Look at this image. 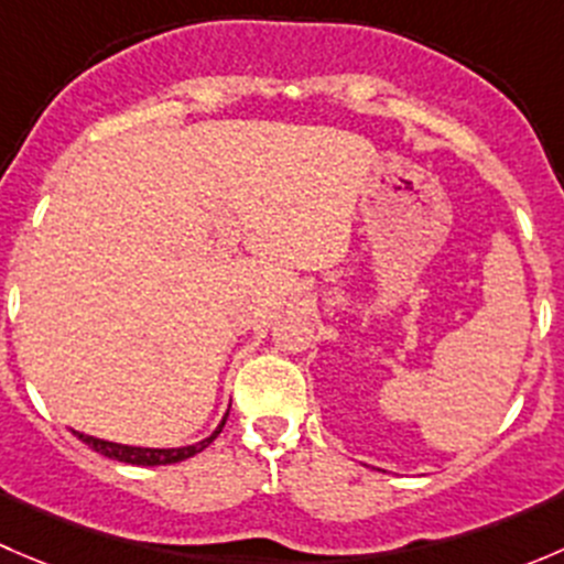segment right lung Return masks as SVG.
I'll use <instances>...</instances> for the list:
<instances>
[{"label":"right lung","mask_w":564,"mask_h":564,"mask_svg":"<svg viewBox=\"0 0 564 564\" xmlns=\"http://www.w3.org/2000/svg\"><path fill=\"white\" fill-rule=\"evenodd\" d=\"M226 417H229V412L224 414L220 425L207 436V440L196 442V445H187V447H130V445H117V442L98 440V436H87V434H82V431H76V436L84 442V445H89L95 453H100V456H106V458L122 460V464H133V466H161V464H176V460H185V458L196 456V453H202L204 447H207L209 442L220 434V431H224Z\"/></svg>","instance_id":"right-lung-1"}]
</instances>
